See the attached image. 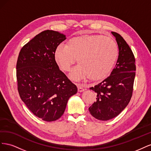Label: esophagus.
<instances>
[{"label": "esophagus", "instance_id": "esophagus-1", "mask_svg": "<svg viewBox=\"0 0 151 151\" xmlns=\"http://www.w3.org/2000/svg\"><path fill=\"white\" fill-rule=\"evenodd\" d=\"M77 89H78L79 92H83V91H84L86 90V89H84L83 87V86L80 84H78V86H77Z\"/></svg>", "mask_w": 151, "mask_h": 151}]
</instances>
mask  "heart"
<instances>
[{
	"label": "heart",
	"instance_id": "heart-1",
	"mask_svg": "<svg viewBox=\"0 0 151 151\" xmlns=\"http://www.w3.org/2000/svg\"><path fill=\"white\" fill-rule=\"evenodd\" d=\"M118 54V45L111 38L98 35H81L70 39L66 46H58L55 59L62 70L68 72L77 58L79 64L71 73L73 79L89 77L92 81H101L111 72Z\"/></svg>",
	"mask_w": 151,
	"mask_h": 151
}]
</instances>
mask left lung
<instances>
[{
  "mask_svg": "<svg viewBox=\"0 0 151 151\" xmlns=\"http://www.w3.org/2000/svg\"><path fill=\"white\" fill-rule=\"evenodd\" d=\"M112 34L119 49L116 66L110 76L90 88L97 98L89 111L93 117L102 121L116 117L127 106L132 96L135 76V58L132 50L120 35L116 32Z\"/></svg>",
  "mask_w": 151,
  "mask_h": 151,
  "instance_id": "1",
  "label": "left lung"
}]
</instances>
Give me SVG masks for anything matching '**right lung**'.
<instances>
[{"label": "right lung", "mask_w": 151, "mask_h": 151, "mask_svg": "<svg viewBox=\"0 0 151 151\" xmlns=\"http://www.w3.org/2000/svg\"><path fill=\"white\" fill-rule=\"evenodd\" d=\"M65 39L57 31H42L22 47L17 58L20 98L35 116L44 121L60 118L68 99L77 92L76 86L59 69L55 59V51Z\"/></svg>", "instance_id": "right-lung-1"}]
</instances>
